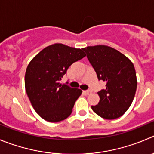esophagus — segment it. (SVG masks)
<instances>
[{
  "label": "esophagus",
  "mask_w": 154,
  "mask_h": 154,
  "mask_svg": "<svg viewBox=\"0 0 154 154\" xmlns=\"http://www.w3.org/2000/svg\"><path fill=\"white\" fill-rule=\"evenodd\" d=\"M91 93V90L84 91V94H85V95H89Z\"/></svg>",
  "instance_id": "obj_1"
}]
</instances>
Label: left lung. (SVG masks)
Wrapping results in <instances>:
<instances>
[{
	"label": "left lung",
	"mask_w": 154,
	"mask_h": 154,
	"mask_svg": "<svg viewBox=\"0 0 154 154\" xmlns=\"http://www.w3.org/2000/svg\"><path fill=\"white\" fill-rule=\"evenodd\" d=\"M99 80L106 82V88L97 94L100 101L91 106L94 112L106 119L123 115L131 106L137 89L134 64L117 50L106 45L83 48Z\"/></svg>",
	"instance_id": "1"
}]
</instances>
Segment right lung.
Instances as JSON below:
<instances>
[{
    "label": "right lung",
    "instance_id": "obj_1",
    "mask_svg": "<svg viewBox=\"0 0 154 154\" xmlns=\"http://www.w3.org/2000/svg\"><path fill=\"white\" fill-rule=\"evenodd\" d=\"M86 56L83 48L54 44L31 60L25 75L26 93L35 112L50 122L66 119L72 112L82 90L61 85L69 67Z\"/></svg>",
    "mask_w": 154,
    "mask_h": 154
}]
</instances>
